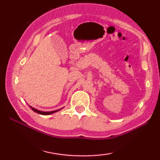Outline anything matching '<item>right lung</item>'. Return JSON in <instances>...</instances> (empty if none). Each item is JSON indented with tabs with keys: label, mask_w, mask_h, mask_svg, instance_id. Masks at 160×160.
<instances>
[{
	"label": "right lung",
	"mask_w": 160,
	"mask_h": 160,
	"mask_svg": "<svg viewBox=\"0 0 160 160\" xmlns=\"http://www.w3.org/2000/svg\"><path fill=\"white\" fill-rule=\"evenodd\" d=\"M31 109L34 111V112H36V113H39V114H42V115H49V114H51V113H55V112H58V110H60V109H58V110H56V111H53V112H41V111H39V110H37V109H34V107H31Z\"/></svg>",
	"instance_id": "obj_1"
}]
</instances>
